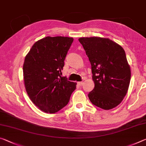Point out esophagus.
<instances>
[{"mask_svg": "<svg viewBox=\"0 0 146 146\" xmlns=\"http://www.w3.org/2000/svg\"><path fill=\"white\" fill-rule=\"evenodd\" d=\"M77 84H78V86H82L83 84H84V82H78Z\"/></svg>", "mask_w": 146, "mask_h": 146, "instance_id": "34e87169", "label": "esophagus"}]
</instances>
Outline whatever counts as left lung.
Segmentation results:
<instances>
[{"label": "left lung", "instance_id": "left-lung-1", "mask_svg": "<svg viewBox=\"0 0 146 146\" xmlns=\"http://www.w3.org/2000/svg\"><path fill=\"white\" fill-rule=\"evenodd\" d=\"M92 66L95 87L88 94L93 105L110 110L121 102L131 80V69L125 50L108 38H80Z\"/></svg>", "mask_w": 146, "mask_h": 146}]
</instances>
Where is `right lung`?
I'll list each match as a JSON object with an SVG mask.
<instances>
[{"label":"right lung","instance_id":"obj_1","mask_svg":"<svg viewBox=\"0 0 146 146\" xmlns=\"http://www.w3.org/2000/svg\"><path fill=\"white\" fill-rule=\"evenodd\" d=\"M73 41L68 37H45L36 41L25 57V89L34 105L44 112L53 114L61 110L76 88V82L61 77Z\"/></svg>","mask_w":146,"mask_h":146}]
</instances>
